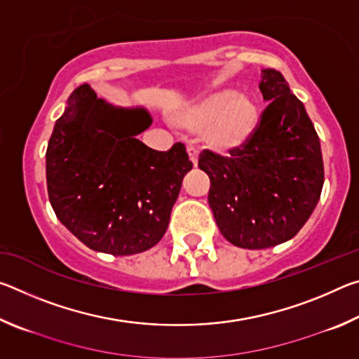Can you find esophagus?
Returning <instances> with one entry per match:
<instances>
[{
	"label": "esophagus",
	"mask_w": 359,
	"mask_h": 359,
	"mask_svg": "<svg viewBox=\"0 0 359 359\" xmlns=\"http://www.w3.org/2000/svg\"><path fill=\"white\" fill-rule=\"evenodd\" d=\"M188 156H190L193 166L196 168V165H198V150L194 147H188Z\"/></svg>",
	"instance_id": "esophagus-1"
}]
</instances>
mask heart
I'll use <instances>...</instances> for the list:
<instances>
[{"instance_id":"1","label":"heart","mask_w":359,"mask_h":359,"mask_svg":"<svg viewBox=\"0 0 359 359\" xmlns=\"http://www.w3.org/2000/svg\"><path fill=\"white\" fill-rule=\"evenodd\" d=\"M255 109L244 96L223 92L209 96L182 115L180 123L193 131L209 130V142L215 149H231L241 144L252 130Z\"/></svg>"}]
</instances>
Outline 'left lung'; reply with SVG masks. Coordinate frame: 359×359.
<instances>
[{"instance_id":"left-lung-1","label":"left lung","mask_w":359,"mask_h":359,"mask_svg":"<svg viewBox=\"0 0 359 359\" xmlns=\"http://www.w3.org/2000/svg\"><path fill=\"white\" fill-rule=\"evenodd\" d=\"M269 102L248 137L226 156L203 150L209 205L224 239L269 248L294 238L317 205L325 182L320 137L302 101L276 69L259 83Z\"/></svg>"}]
</instances>
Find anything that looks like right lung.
Masks as SVG:
<instances>
[{
	"label": "right lung",
	"instance_id": "obj_1",
	"mask_svg": "<svg viewBox=\"0 0 359 359\" xmlns=\"http://www.w3.org/2000/svg\"><path fill=\"white\" fill-rule=\"evenodd\" d=\"M144 109H117L81 85L55 121L46 151L48 199L58 220L96 252L135 255L165 236L182 180L185 145L147 147ZM139 121L146 123L136 129Z\"/></svg>",
	"mask_w": 359,
	"mask_h": 359
}]
</instances>
